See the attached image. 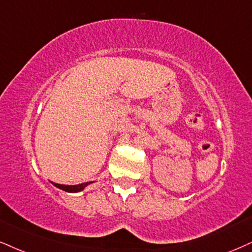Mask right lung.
<instances>
[{"label": "right lung", "mask_w": 252, "mask_h": 252, "mask_svg": "<svg viewBox=\"0 0 252 252\" xmlns=\"http://www.w3.org/2000/svg\"><path fill=\"white\" fill-rule=\"evenodd\" d=\"M90 183L92 182H85V183H80V185H74V186H66V185H60V183H54L52 182V185L55 186V187L62 189V190L64 191H67V192H78V191H82L84 188L86 187V186H89Z\"/></svg>", "instance_id": "add662e5"}]
</instances>
